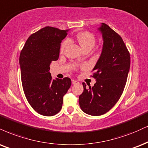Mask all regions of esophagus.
<instances>
[{
  "mask_svg": "<svg viewBox=\"0 0 148 148\" xmlns=\"http://www.w3.org/2000/svg\"><path fill=\"white\" fill-rule=\"evenodd\" d=\"M76 83H78L77 81H76V80H72V84L74 85V84H76Z\"/></svg>",
  "mask_w": 148,
  "mask_h": 148,
  "instance_id": "34e87169",
  "label": "esophagus"
}]
</instances>
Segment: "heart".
<instances>
[{
  "label": "heart",
  "mask_w": 148,
  "mask_h": 148,
  "mask_svg": "<svg viewBox=\"0 0 148 148\" xmlns=\"http://www.w3.org/2000/svg\"><path fill=\"white\" fill-rule=\"evenodd\" d=\"M76 38H77L78 42H79L82 49H85L86 47H90L92 49L96 43L95 36L92 33L88 32H83L79 33L76 36ZM66 44V41L64 42L62 44L61 47H60V51H63Z\"/></svg>",
  "instance_id": "1"
}]
</instances>
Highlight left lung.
Wrapping results in <instances>:
<instances>
[{
  "label": "left lung",
  "mask_w": 148,
  "mask_h": 148,
  "mask_svg": "<svg viewBox=\"0 0 148 148\" xmlns=\"http://www.w3.org/2000/svg\"><path fill=\"white\" fill-rule=\"evenodd\" d=\"M103 40L101 56L92 70L96 83L79 96V106L85 113L100 116L108 112L123 92L130 67L129 51L121 37L108 25L98 28Z\"/></svg>",
  "instance_id": "obj_1"
}]
</instances>
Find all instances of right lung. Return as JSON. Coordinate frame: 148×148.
<instances>
[{"instance_id":"right-lung-1","label":"right lung","mask_w":148,"mask_h":148,"mask_svg":"<svg viewBox=\"0 0 148 148\" xmlns=\"http://www.w3.org/2000/svg\"><path fill=\"white\" fill-rule=\"evenodd\" d=\"M67 30L45 27L28 38L20 54L23 90L30 106L40 114L51 116L60 111L71 79H51V63L59 57Z\"/></svg>"}]
</instances>
